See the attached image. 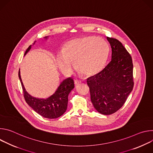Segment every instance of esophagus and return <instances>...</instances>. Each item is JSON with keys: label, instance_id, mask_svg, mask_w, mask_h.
Returning a JSON list of instances; mask_svg holds the SVG:
<instances>
[{"label": "esophagus", "instance_id": "obj_1", "mask_svg": "<svg viewBox=\"0 0 153 153\" xmlns=\"http://www.w3.org/2000/svg\"><path fill=\"white\" fill-rule=\"evenodd\" d=\"M81 81H80V80H75V82H74V83H75V85L77 86V85H79V84H80L81 83Z\"/></svg>", "mask_w": 153, "mask_h": 153}]
</instances>
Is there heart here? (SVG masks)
<instances>
[{
  "mask_svg": "<svg viewBox=\"0 0 153 153\" xmlns=\"http://www.w3.org/2000/svg\"><path fill=\"white\" fill-rule=\"evenodd\" d=\"M110 48L102 38L88 36L68 42L56 57L58 68L63 74H69L74 67L86 76H93L103 68L108 59Z\"/></svg>",
  "mask_w": 153,
  "mask_h": 153,
  "instance_id": "1",
  "label": "heart"
}]
</instances>
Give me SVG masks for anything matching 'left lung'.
I'll return each mask as SVG.
<instances>
[{
	"label": "left lung",
	"instance_id": "1",
	"mask_svg": "<svg viewBox=\"0 0 153 153\" xmlns=\"http://www.w3.org/2000/svg\"><path fill=\"white\" fill-rule=\"evenodd\" d=\"M111 48V60L98 74L86 79L91 100L100 114L114 113L132 91L134 82L132 59L122 43L106 37Z\"/></svg>",
	"mask_w": 153,
	"mask_h": 153
}]
</instances>
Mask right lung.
<instances>
[{
    "label": "right lung",
    "mask_w": 153,
    "mask_h": 153,
    "mask_svg": "<svg viewBox=\"0 0 153 153\" xmlns=\"http://www.w3.org/2000/svg\"><path fill=\"white\" fill-rule=\"evenodd\" d=\"M48 38V36L44 37L46 40ZM35 42H34L33 45H34ZM31 47L32 45L27 48L24 56L31 50ZM19 77L22 86L26 102L37 113L43 117L51 119L61 116L66 111L68 105V95L74 88L73 78L68 77L63 80L60 83L55 93L49 97L47 99H40L32 96L26 91L22 80L20 69L19 71Z\"/></svg>",
    "instance_id": "add662e5"
}]
</instances>
